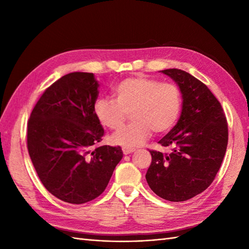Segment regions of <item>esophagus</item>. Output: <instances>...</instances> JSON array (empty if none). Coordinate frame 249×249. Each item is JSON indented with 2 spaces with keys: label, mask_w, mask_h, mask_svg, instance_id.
<instances>
[{
  "label": "esophagus",
  "mask_w": 249,
  "mask_h": 249,
  "mask_svg": "<svg viewBox=\"0 0 249 249\" xmlns=\"http://www.w3.org/2000/svg\"><path fill=\"white\" fill-rule=\"evenodd\" d=\"M122 151H123V153L125 155H127V154H130V153H133L134 151H135V149L134 147H127V146H124L123 149H122Z\"/></svg>",
  "instance_id": "esophagus-1"
}]
</instances>
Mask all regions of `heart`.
Returning a JSON list of instances; mask_svg holds the SVG:
<instances>
[{
	"label": "heart",
	"instance_id": "b5f03b06",
	"mask_svg": "<svg viewBox=\"0 0 249 249\" xmlns=\"http://www.w3.org/2000/svg\"><path fill=\"white\" fill-rule=\"evenodd\" d=\"M115 99L98 98L94 114L103 127L119 130L131 114L133 122L111 137V142L137 146L150 138L152 131L165 134L181 113V91L174 83L160 82L145 76L125 78L112 89Z\"/></svg>",
	"mask_w": 249,
	"mask_h": 249
}]
</instances>
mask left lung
Masks as SVG:
<instances>
[{
  "instance_id": "1",
  "label": "left lung",
  "mask_w": 249,
  "mask_h": 249,
  "mask_svg": "<svg viewBox=\"0 0 249 249\" xmlns=\"http://www.w3.org/2000/svg\"><path fill=\"white\" fill-rule=\"evenodd\" d=\"M161 72L178 83L183 107L177 125L158 142L171 152L150 151L145 178L160 198L182 202L214 181L228 145V124L218 99L203 82L177 68Z\"/></svg>"
}]
</instances>
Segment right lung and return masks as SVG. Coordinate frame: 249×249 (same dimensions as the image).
<instances>
[{"instance_id":"1","label":"right lung","mask_w":249,"mask_h":249,"mask_svg":"<svg viewBox=\"0 0 249 249\" xmlns=\"http://www.w3.org/2000/svg\"><path fill=\"white\" fill-rule=\"evenodd\" d=\"M98 87L92 72L63 76L46 89L28 122V150L37 176L67 203L102 195L123 157L121 146H95L105 134L94 114Z\"/></svg>"}]
</instances>
